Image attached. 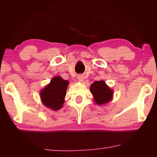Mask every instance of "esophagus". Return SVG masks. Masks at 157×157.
Returning a JSON list of instances; mask_svg holds the SVG:
<instances>
[{
  "label": "esophagus",
  "mask_w": 157,
  "mask_h": 157,
  "mask_svg": "<svg viewBox=\"0 0 157 157\" xmlns=\"http://www.w3.org/2000/svg\"><path fill=\"white\" fill-rule=\"evenodd\" d=\"M78 79V81H80V82H83V81H84V76H83V75H79V76H78V77H77Z\"/></svg>",
  "instance_id": "esophagus-1"
}]
</instances>
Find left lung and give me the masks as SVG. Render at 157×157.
<instances>
[{
	"label": "left lung",
	"mask_w": 157,
	"mask_h": 157,
	"mask_svg": "<svg viewBox=\"0 0 157 157\" xmlns=\"http://www.w3.org/2000/svg\"><path fill=\"white\" fill-rule=\"evenodd\" d=\"M94 101L98 105L105 104L112 100L113 91L106 84L104 81H96L90 87Z\"/></svg>",
	"instance_id": "8db88e82"
}]
</instances>
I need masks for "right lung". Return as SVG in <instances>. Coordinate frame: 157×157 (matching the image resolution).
<instances>
[{
	"instance_id": "obj_1",
	"label": "right lung",
	"mask_w": 157,
	"mask_h": 157,
	"mask_svg": "<svg viewBox=\"0 0 157 157\" xmlns=\"http://www.w3.org/2000/svg\"><path fill=\"white\" fill-rule=\"evenodd\" d=\"M68 83L67 80H64L61 76L53 77L50 83L40 91V99L44 106L53 111L61 109Z\"/></svg>"
}]
</instances>
